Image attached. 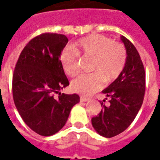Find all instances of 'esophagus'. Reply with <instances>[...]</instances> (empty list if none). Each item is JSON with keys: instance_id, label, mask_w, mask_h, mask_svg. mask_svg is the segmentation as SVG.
<instances>
[{"instance_id": "34e87169", "label": "esophagus", "mask_w": 160, "mask_h": 160, "mask_svg": "<svg viewBox=\"0 0 160 160\" xmlns=\"http://www.w3.org/2000/svg\"><path fill=\"white\" fill-rule=\"evenodd\" d=\"M90 100V98H89L87 97H84V96H80V101H82V102H87V101Z\"/></svg>"}]
</instances>
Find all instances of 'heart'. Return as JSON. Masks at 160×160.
Listing matches in <instances>:
<instances>
[{
    "instance_id": "heart-1",
    "label": "heart",
    "mask_w": 160,
    "mask_h": 160,
    "mask_svg": "<svg viewBox=\"0 0 160 160\" xmlns=\"http://www.w3.org/2000/svg\"><path fill=\"white\" fill-rule=\"evenodd\" d=\"M76 51L64 49L60 55V62L64 72L74 77L80 72L79 53L85 58H92L90 70L93 73L82 74L72 82L74 92L89 96L103 86V82H111L122 72L127 61L124 46L109 37L91 34L74 43Z\"/></svg>"
}]
</instances>
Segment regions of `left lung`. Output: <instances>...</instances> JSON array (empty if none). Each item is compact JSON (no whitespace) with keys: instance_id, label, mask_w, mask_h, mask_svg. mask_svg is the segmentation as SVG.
Segmentation results:
<instances>
[{"instance_id":"left-lung-1","label":"left lung","mask_w":160,"mask_h":160,"mask_svg":"<svg viewBox=\"0 0 160 160\" xmlns=\"http://www.w3.org/2000/svg\"><path fill=\"white\" fill-rule=\"evenodd\" d=\"M122 40L127 49V61L122 72L103 91L109 98V105L101 101L102 111L92 118L98 134L106 138L123 132L134 121L144 99L146 73L137 49L124 36ZM107 99V98H106Z\"/></svg>"}]
</instances>
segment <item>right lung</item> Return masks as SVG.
I'll list each match as a JSON object with an SVG mask.
<instances>
[{
	"label": "right lung",
	"instance_id": "right-lung-1",
	"mask_svg": "<svg viewBox=\"0 0 160 160\" xmlns=\"http://www.w3.org/2000/svg\"><path fill=\"white\" fill-rule=\"evenodd\" d=\"M68 42L65 35L57 33L33 38L20 53L12 74L16 108L26 125L42 136L57 133L80 102L77 94L59 92L69 85L59 60Z\"/></svg>",
	"mask_w": 160,
	"mask_h": 160
}]
</instances>
